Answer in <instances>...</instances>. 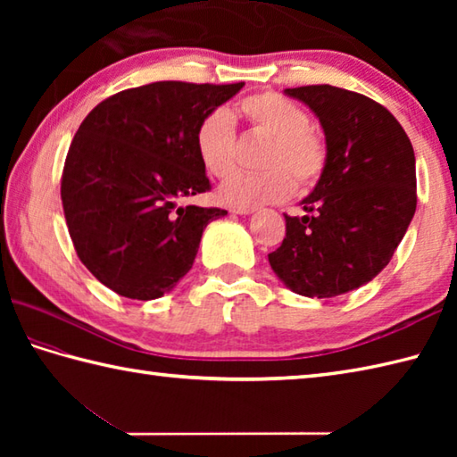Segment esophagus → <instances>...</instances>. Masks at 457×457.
<instances>
[{
  "instance_id": "1",
  "label": "esophagus",
  "mask_w": 457,
  "mask_h": 457,
  "mask_svg": "<svg viewBox=\"0 0 457 457\" xmlns=\"http://www.w3.org/2000/svg\"><path fill=\"white\" fill-rule=\"evenodd\" d=\"M231 212H236V213H241V216H245V213H253V212H255V206H234V208H231Z\"/></svg>"
}]
</instances>
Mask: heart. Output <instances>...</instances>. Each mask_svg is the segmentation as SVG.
Segmentation results:
<instances>
[{
    "mask_svg": "<svg viewBox=\"0 0 457 457\" xmlns=\"http://www.w3.org/2000/svg\"><path fill=\"white\" fill-rule=\"evenodd\" d=\"M239 112L261 137L269 139L261 164L263 172H236L220 187V200L229 206H255L290 196L295 182L310 190L328 167L326 139L310 128V115L277 92L251 94ZM198 159L212 177L223 179L236 169L237 137L234 118L223 110L204 115L194 135Z\"/></svg>",
    "mask_w": 457,
    "mask_h": 457,
    "instance_id": "heart-1",
    "label": "heart"
}]
</instances>
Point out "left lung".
<instances>
[{"label":"left lung","mask_w":457,"mask_h":457,"mask_svg":"<svg viewBox=\"0 0 457 457\" xmlns=\"http://www.w3.org/2000/svg\"><path fill=\"white\" fill-rule=\"evenodd\" d=\"M322 123L328 167L287 216V236L269 263L296 295L332 298L373 280L416 210L414 149L395 115L363 94L329 84L287 88Z\"/></svg>","instance_id":"left-lung-1"}]
</instances>
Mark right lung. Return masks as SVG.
I'll use <instances>...</instances> for the list:
<instances>
[{
    "label": "right lung",
    "instance_id": "obj_1",
    "mask_svg": "<svg viewBox=\"0 0 457 457\" xmlns=\"http://www.w3.org/2000/svg\"><path fill=\"white\" fill-rule=\"evenodd\" d=\"M241 88L153 82L110 96L80 123L62 169L64 218L76 255L113 293H169L192 269L202 231L228 213L179 202L212 188L194 135Z\"/></svg>",
    "mask_w": 457,
    "mask_h": 457
}]
</instances>
